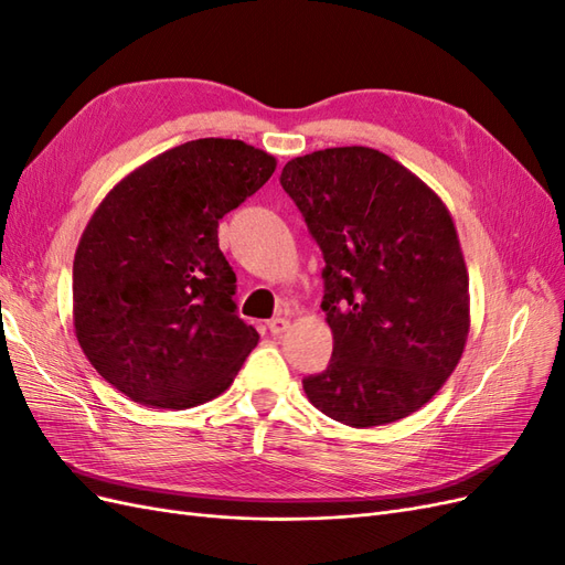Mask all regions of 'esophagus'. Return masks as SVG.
<instances>
[{
  "label": "esophagus",
  "mask_w": 565,
  "mask_h": 565,
  "mask_svg": "<svg viewBox=\"0 0 565 565\" xmlns=\"http://www.w3.org/2000/svg\"><path fill=\"white\" fill-rule=\"evenodd\" d=\"M287 328H289V320L287 318H270L268 320V330H270L273 337H280Z\"/></svg>",
  "instance_id": "obj_1"
}]
</instances>
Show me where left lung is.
Returning a JSON list of instances; mask_svg holds the SVG:
<instances>
[{"label":"left lung","mask_w":565,"mask_h":565,"mask_svg":"<svg viewBox=\"0 0 565 565\" xmlns=\"http://www.w3.org/2000/svg\"><path fill=\"white\" fill-rule=\"evenodd\" d=\"M280 183L324 259L334 349L303 380L328 417L365 429L429 403L469 337V273L443 200L365 146L324 148L282 167Z\"/></svg>","instance_id":"8db88e82"}]
</instances>
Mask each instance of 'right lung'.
I'll use <instances>...</instances> for the list:
<instances>
[{"instance_id":"right-lung-1","label":"right lung","mask_w":565,"mask_h":565,"mask_svg":"<svg viewBox=\"0 0 565 565\" xmlns=\"http://www.w3.org/2000/svg\"><path fill=\"white\" fill-rule=\"evenodd\" d=\"M276 164L245 141H188L134 169L92 214L73 264L75 334L127 398L162 409L207 403L259 344L235 313L218 221Z\"/></svg>"}]
</instances>
